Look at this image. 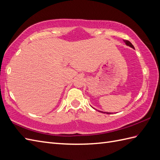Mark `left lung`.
<instances>
[{
	"instance_id": "left-lung-1",
	"label": "left lung",
	"mask_w": 160,
	"mask_h": 160,
	"mask_svg": "<svg viewBox=\"0 0 160 160\" xmlns=\"http://www.w3.org/2000/svg\"><path fill=\"white\" fill-rule=\"evenodd\" d=\"M125 41V42H126V44L127 45H128V46H130V47H131V48H132L133 49H134V47L133 46V45H132L131 42L129 41H128V40H125L124 41ZM100 112H103V113H106V112H102V111H100ZM107 114H111V112H107Z\"/></svg>"
}]
</instances>
